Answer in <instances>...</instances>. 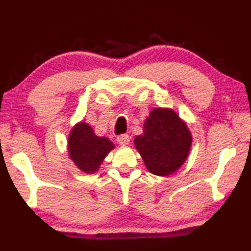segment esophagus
Wrapping results in <instances>:
<instances>
[{"mask_svg": "<svg viewBox=\"0 0 251 251\" xmlns=\"http://www.w3.org/2000/svg\"><path fill=\"white\" fill-rule=\"evenodd\" d=\"M129 136L127 135V134H123V135H120L117 137V143L120 144V145H127V144L129 143Z\"/></svg>", "mask_w": 251, "mask_h": 251, "instance_id": "34e87169", "label": "esophagus"}]
</instances>
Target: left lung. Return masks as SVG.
<instances>
[{
    "instance_id": "8db88e82",
    "label": "left lung",
    "mask_w": 251,
    "mask_h": 251,
    "mask_svg": "<svg viewBox=\"0 0 251 251\" xmlns=\"http://www.w3.org/2000/svg\"><path fill=\"white\" fill-rule=\"evenodd\" d=\"M134 143L148 171L168 176L185 163L192 135L174 110L154 108L144 124V134L136 136Z\"/></svg>"
}]
</instances>
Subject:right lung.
Returning <instances> with one entry per match:
<instances>
[{"mask_svg":"<svg viewBox=\"0 0 251 251\" xmlns=\"http://www.w3.org/2000/svg\"><path fill=\"white\" fill-rule=\"evenodd\" d=\"M114 148V144L106 137H99L86 123H79L71 130L69 152L71 159L80 171L95 173L106 155Z\"/></svg>","mask_w":251,"mask_h":251,"instance_id":"1","label":"right lung"}]
</instances>
